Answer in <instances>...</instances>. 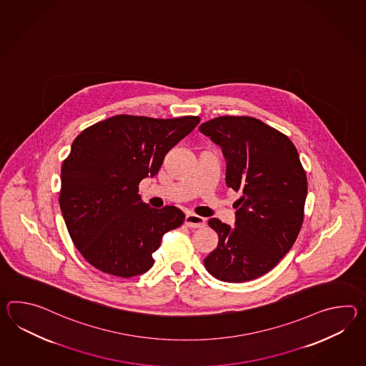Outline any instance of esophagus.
<instances>
[{
	"label": "esophagus",
	"instance_id": "1",
	"mask_svg": "<svg viewBox=\"0 0 366 366\" xmlns=\"http://www.w3.org/2000/svg\"><path fill=\"white\" fill-rule=\"evenodd\" d=\"M185 224L190 228H201L206 224V219L202 217H198L195 214H187L185 218Z\"/></svg>",
	"mask_w": 366,
	"mask_h": 366
}]
</instances>
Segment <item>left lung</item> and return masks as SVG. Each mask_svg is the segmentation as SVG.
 <instances>
[{"instance_id": "obj_1", "label": "left lung", "mask_w": 366, "mask_h": 366, "mask_svg": "<svg viewBox=\"0 0 366 366\" xmlns=\"http://www.w3.org/2000/svg\"><path fill=\"white\" fill-rule=\"evenodd\" d=\"M199 131L222 148L226 184L242 193L235 227L209 220L219 242L204 267L224 282L251 281L274 268L300 234L306 173L292 140L256 118L219 117Z\"/></svg>"}]
</instances>
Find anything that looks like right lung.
<instances>
[{"label":"right lung","instance_id":"right-lung-1","mask_svg":"<svg viewBox=\"0 0 366 366\" xmlns=\"http://www.w3.org/2000/svg\"><path fill=\"white\" fill-rule=\"evenodd\" d=\"M199 121L115 115L74 139L61 167L59 203L72 242L90 265L123 278L152 268L164 234L179 227L185 215L174 206L143 202L139 182L157 174L165 154Z\"/></svg>","mask_w":366,"mask_h":366}]
</instances>
